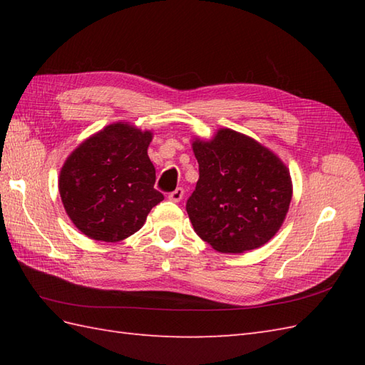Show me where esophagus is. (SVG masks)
I'll return each instance as SVG.
<instances>
[{
  "label": "esophagus",
  "mask_w": 365,
  "mask_h": 365,
  "mask_svg": "<svg viewBox=\"0 0 365 365\" xmlns=\"http://www.w3.org/2000/svg\"><path fill=\"white\" fill-rule=\"evenodd\" d=\"M183 195H185V191H183V188H177L175 191H173V192H169V200H173V202H180L182 200V197H183Z\"/></svg>",
  "instance_id": "obj_1"
}]
</instances>
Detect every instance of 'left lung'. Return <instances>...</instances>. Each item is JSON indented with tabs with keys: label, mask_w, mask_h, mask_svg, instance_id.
<instances>
[{
	"label": "left lung",
	"mask_w": 365,
	"mask_h": 365,
	"mask_svg": "<svg viewBox=\"0 0 365 365\" xmlns=\"http://www.w3.org/2000/svg\"><path fill=\"white\" fill-rule=\"evenodd\" d=\"M196 190L187 212L196 234L213 250L242 254L269 242L292 200L284 163L255 139L221 128L210 141L195 139Z\"/></svg>",
	"instance_id": "left-lung-1"
}]
</instances>
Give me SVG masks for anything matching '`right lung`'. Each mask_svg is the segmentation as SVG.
Returning <instances> with one entry per match:
<instances>
[{
	"label": "right lung",
	"instance_id": "obj_1",
	"mask_svg": "<svg viewBox=\"0 0 365 365\" xmlns=\"http://www.w3.org/2000/svg\"><path fill=\"white\" fill-rule=\"evenodd\" d=\"M152 131L111 123L68 155L59 174V195L68 218L84 235L115 243L144 226L165 196L153 188L147 155Z\"/></svg>",
	"mask_w": 365,
	"mask_h": 365
}]
</instances>
